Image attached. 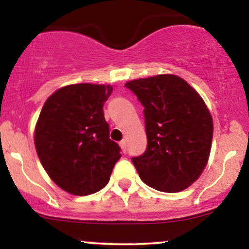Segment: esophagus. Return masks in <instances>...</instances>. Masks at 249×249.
<instances>
[{
    "label": "esophagus",
    "mask_w": 249,
    "mask_h": 249,
    "mask_svg": "<svg viewBox=\"0 0 249 249\" xmlns=\"http://www.w3.org/2000/svg\"><path fill=\"white\" fill-rule=\"evenodd\" d=\"M119 145H121L123 152H124V153L126 152V151H127V142H126V141H125V139H123V141L119 142Z\"/></svg>",
    "instance_id": "obj_1"
}]
</instances>
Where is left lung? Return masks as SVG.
Returning <instances> with one entry per match:
<instances>
[{
  "label": "left lung",
  "instance_id": "left-lung-1",
  "mask_svg": "<svg viewBox=\"0 0 249 249\" xmlns=\"http://www.w3.org/2000/svg\"><path fill=\"white\" fill-rule=\"evenodd\" d=\"M125 87L144 107L146 151L132 162L145 184L176 193L193 184L206 167L213 121L204 99L176 75L130 81Z\"/></svg>",
  "mask_w": 249,
  "mask_h": 249
}]
</instances>
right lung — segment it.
Returning a JSON list of instances; mask_svg holds the SVG:
<instances>
[{
    "instance_id": "add662e5",
    "label": "right lung",
    "mask_w": 249,
    "mask_h": 249,
    "mask_svg": "<svg viewBox=\"0 0 249 249\" xmlns=\"http://www.w3.org/2000/svg\"><path fill=\"white\" fill-rule=\"evenodd\" d=\"M111 85L81 83L63 87L43 105L35 127V147L51 180L73 196L107 186L121 147L108 138L103 105Z\"/></svg>"
}]
</instances>
